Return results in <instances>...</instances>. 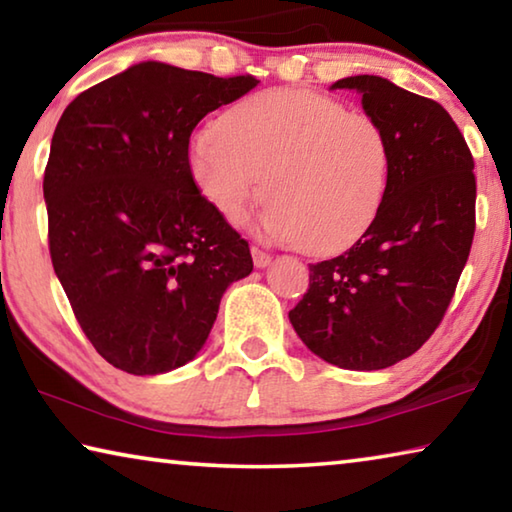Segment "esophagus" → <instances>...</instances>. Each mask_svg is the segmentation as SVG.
<instances>
[{"mask_svg": "<svg viewBox=\"0 0 512 512\" xmlns=\"http://www.w3.org/2000/svg\"><path fill=\"white\" fill-rule=\"evenodd\" d=\"M250 255H253V262H255V266H257V268H264V266L271 264V255L264 253L262 248L253 246V248H250Z\"/></svg>", "mask_w": 512, "mask_h": 512, "instance_id": "34e87169", "label": "esophagus"}]
</instances>
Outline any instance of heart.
I'll list each match as a JSON object with an SVG mask.
<instances>
[{"mask_svg":"<svg viewBox=\"0 0 512 512\" xmlns=\"http://www.w3.org/2000/svg\"><path fill=\"white\" fill-rule=\"evenodd\" d=\"M189 169L228 221H244L266 192L259 232L327 255L354 244L377 216L391 146L366 112L318 92L266 90L194 135Z\"/></svg>","mask_w":512,"mask_h":512,"instance_id":"heart-1","label":"heart"}]
</instances>
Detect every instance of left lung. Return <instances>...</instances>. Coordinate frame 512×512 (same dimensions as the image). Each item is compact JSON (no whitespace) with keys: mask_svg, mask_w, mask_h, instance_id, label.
<instances>
[{"mask_svg":"<svg viewBox=\"0 0 512 512\" xmlns=\"http://www.w3.org/2000/svg\"><path fill=\"white\" fill-rule=\"evenodd\" d=\"M391 146L377 216L339 257L309 264V289L289 320L332 366L381 370L436 332L474 239L476 178L465 137L438 101L381 76H348Z\"/></svg>","mask_w":512,"mask_h":512,"instance_id":"left-lung-1","label":"left lung"}]
</instances>
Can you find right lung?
<instances>
[{
	"label": "right lung",
	"instance_id": "1",
	"mask_svg": "<svg viewBox=\"0 0 512 512\" xmlns=\"http://www.w3.org/2000/svg\"><path fill=\"white\" fill-rule=\"evenodd\" d=\"M255 76L137 63L81 92L60 117L45 169L51 264L103 359L160 375L203 348L248 241L201 194L189 137Z\"/></svg>",
	"mask_w": 512,
	"mask_h": 512
}]
</instances>
